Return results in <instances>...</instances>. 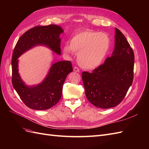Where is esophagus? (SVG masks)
I'll use <instances>...</instances> for the list:
<instances>
[{
    "label": "esophagus",
    "mask_w": 149,
    "mask_h": 149,
    "mask_svg": "<svg viewBox=\"0 0 149 149\" xmlns=\"http://www.w3.org/2000/svg\"><path fill=\"white\" fill-rule=\"evenodd\" d=\"M73 70L75 72H79V68H78L77 66H74V68H73Z\"/></svg>",
    "instance_id": "obj_1"
}]
</instances>
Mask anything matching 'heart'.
Instances as JSON below:
<instances>
[{
	"label": "heart",
	"mask_w": 149,
	"mask_h": 149,
	"mask_svg": "<svg viewBox=\"0 0 149 149\" xmlns=\"http://www.w3.org/2000/svg\"><path fill=\"white\" fill-rule=\"evenodd\" d=\"M110 43L106 33L88 30L76 33L71 38L70 45L64 46L63 51L66 54L78 53L80 66L93 69L101 64L109 50Z\"/></svg>",
	"instance_id": "b5f03b06"
}]
</instances>
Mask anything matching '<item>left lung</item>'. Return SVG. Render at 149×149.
<instances>
[{"mask_svg":"<svg viewBox=\"0 0 149 149\" xmlns=\"http://www.w3.org/2000/svg\"><path fill=\"white\" fill-rule=\"evenodd\" d=\"M115 30V47L112 56L91 73H82L87 99L94 106L102 109L118 105L124 100L134 78L132 48L123 33L117 28Z\"/></svg>","mask_w":149,"mask_h":149,"instance_id":"left-lung-1","label":"left lung"}]
</instances>
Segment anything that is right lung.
Listing matches in <instances>:
<instances>
[{
  "label": "right lung",
  "instance_id": "obj_1",
  "mask_svg": "<svg viewBox=\"0 0 149 149\" xmlns=\"http://www.w3.org/2000/svg\"><path fill=\"white\" fill-rule=\"evenodd\" d=\"M63 32L56 25L36 26L27 30L18 40L12 58L13 88L22 101L31 109L45 110L55 106L62 95V89L67 75L73 71L70 61H61L52 65L47 78L35 86L29 87L22 81L18 72V58L34 46L44 45L58 55L61 54L60 35Z\"/></svg>",
  "mask_w": 149,
  "mask_h": 149
}]
</instances>
